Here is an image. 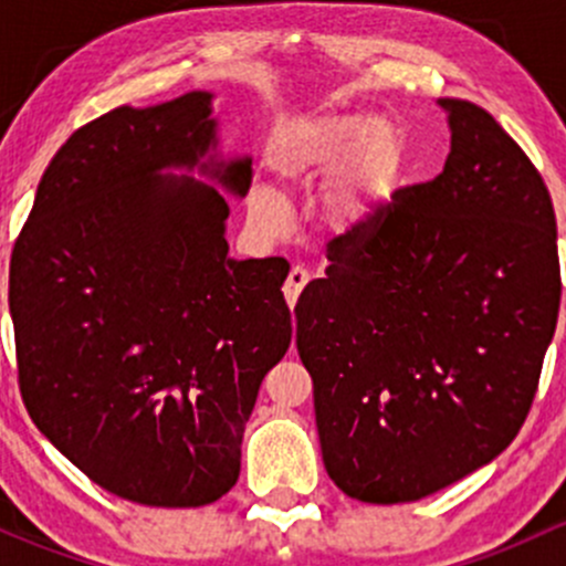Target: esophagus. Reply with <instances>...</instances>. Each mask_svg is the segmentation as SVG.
Wrapping results in <instances>:
<instances>
[{"label":"esophagus","mask_w":566,"mask_h":566,"mask_svg":"<svg viewBox=\"0 0 566 566\" xmlns=\"http://www.w3.org/2000/svg\"><path fill=\"white\" fill-rule=\"evenodd\" d=\"M306 284H310V273H306V268H301V265H295L293 271L287 273V282H284V301H287L290 306H295V301H298V295H301V290L306 287Z\"/></svg>","instance_id":"34e87169"}]
</instances>
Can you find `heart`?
I'll return each instance as SVG.
<instances>
[{
	"instance_id": "b5f03b06",
	"label": "heart",
	"mask_w": 566,
	"mask_h": 566,
	"mask_svg": "<svg viewBox=\"0 0 566 566\" xmlns=\"http://www.w3.org/2000/svg\"><path fill=\"white\" fill-rule=\"evenodd\" d=\"M273 172L290 188L339 174L325 191L319 216L331 235L364 238L389 213L405 175L402 134L375 114H317L295 125L273 153ZM249 208L265 227L287 216L271 188H251Z\"/></svg>"
}]
</instances>
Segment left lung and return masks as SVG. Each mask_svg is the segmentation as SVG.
I'll list each match as a JSON object with an SVG mask.
<instances>
[{
    "mask_svg": "<svg viewBox=\"0 0 566 566\" xmlns=\"http://www.w3.org/2000/svg\"><path fill=\"white\" fill-rule=\"evenodd\" d=\"M452 150L364 238H336L295 304L319 449L364 504L438 493L526 421L562 301L556 213L515 139L441 98Z\"/></svg>",
    "mask_w": 566,
    "mask_h": 566,
    "instance_id": "8db88e82",
    "label": "left lung"
}]
</instances>
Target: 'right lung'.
I'll use <instances>...</instances> for the list:
<instances>
[{
	"label": "right lung",
	"instance_id": "add662e5",
	"mask_svg": "<svg viewBox=\"0 0 566 566\" xmlns=\"http://www.w3.org/2000/svg\"><path fill=\"white\" fill-rule=\"evenodd\" d=\"M210 101L193 90L73 130L10 256L32 421L108 493L167 510L230 493L256 391L293 336L287 260H230L227 199L158 175L216 147ZM199 169L247 197L251 158Z\"/></svg>",
	"mask_w": 566,
	"mask_h": 566
}]
</instances>
